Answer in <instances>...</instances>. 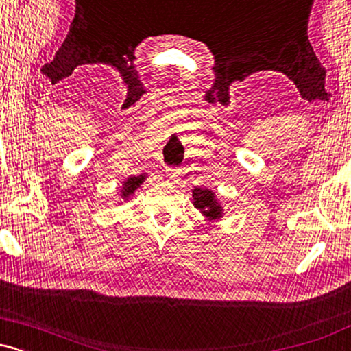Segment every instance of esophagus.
<instances>
[{
    "label": "esophagus",
    "instance_id": "esophagus-1",
    "mask_svg": "<svg viewBox=\"0 0 351 351\" xmlns=\"http://www.w3.org/2000/svg\"><path fill=\"white\" fill-rule=\"evenodd\" d=\"M165 171H167L168 180H171V181H178V180H180V176H181V168L168 167Z\"/></svg>",
    "mask_w": 351,
    "mask_h": 351
}]
</instances>
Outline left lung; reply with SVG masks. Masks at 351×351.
<instances>
[{"label": "left lung", "mask_w": 351, "mask_h": 351, "mask_svg": "<svg viewBox=\"0 0 351 351\" xmlns=\"http://www.w3.org/2000/svg\"><path fill=\"white\" fill-rule=\"evenodd\" d=\"M193 196H195V208L201 209L204 216L211 217V219L221 217V211H223V209H221L219 204L216 203L215 193L209 191V189L195 188L193 189Z\"/></svg>", "instance_id": "1"}]
</instances>
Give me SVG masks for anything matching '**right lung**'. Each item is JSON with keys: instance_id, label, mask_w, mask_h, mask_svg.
Masks as SVG:
<instances>
[{"instance_id": "1", "label": "right lung", "mask_w": 351, "mask_h": 351, "mask_svg": "<svg viewBox=\"0 0 351 351\" xmlns=\"http://www.w3.org/2000/svg\"><path fill=\"white\" fill-rule=\"evenodd\" d=\"M143 180H145V176L143 175H140V176H134V178H128L127 181H125V184H123V195L122 196H125V198H127L128 195H132V193L135 191L136 189V186H140V184L143 183Z\"/></svg>"}]
</instances>
